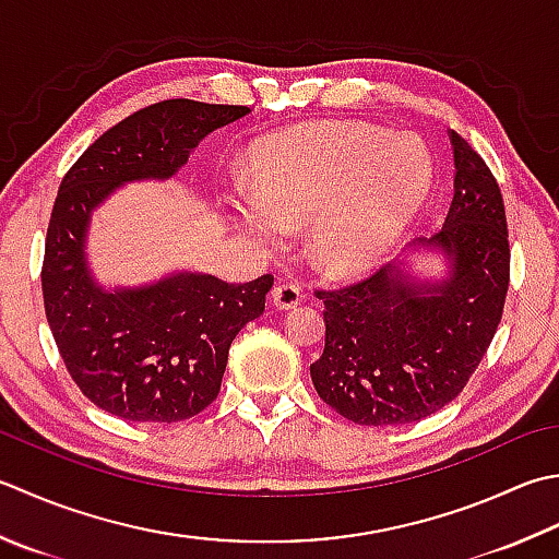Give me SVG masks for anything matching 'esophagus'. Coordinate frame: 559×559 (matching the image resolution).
Listing matches in <instances>:
<instances>
[{"label": "esophagus", "instance_id": "obj_1", "mask_svg": "<svg viewBox=\"0 0 559 559\" xmlns=\"http://www.w3.org/2000/svg\"><path fill=\"white\" fill-rule=\"evenodd\" d=\"M300 300H302V293L298 286H293V283H278V286L271 290V302L276 305L278 310L298 308Z\"/></svg>", "mask_w": 559, "mask_h": 559}]
</instances>
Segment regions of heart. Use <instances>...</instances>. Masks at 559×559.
I'll list each match as a JSON object with an SVG mask.
<instances>
[{
  "mask_svg": "<svg viewBox=\"0 0 559 559\" xmlns=\"http://www.w3.org/2000/svg\"><path fill=\"white\" fill-rule=\"evenodd\" d=\"M254 191L237 221L261 245L310 223L308 249L322 271L354 276L388 254L431 189V159L417 138L358 120H324L259 142Z\"/></svg>",
  "mask_w": 559,
  "mask_h": 559,
  "instance_id": "1",
  "label": "heart"
}]
</instances>
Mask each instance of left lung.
Wrapping results in <instances>:
<instances>
[{
  "label": "left lung",
  "instance_id": "left-lung-1",
  "mask_svg": "<svg viewBox=\"0 0 559 559\" xmlns=\"http://www.w3.org/2000/svg\"><path fill=\"white\" fill-rule=\"evenodd\" d=\"M455 181L441 233L414 247L441 249L448 273L417 281L404 264L324 302V352L310 366L317 395L360 426L412 424L453 402L495 338L509 290L504 199L485 159L451 130Z\"/></svg>",
  "mask_w": 559,
  "mask_h": 559
}]
</instances>
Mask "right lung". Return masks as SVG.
I'll return each mask as SVG.
<instances>
[{
    "instance_id": "add662e5",
    "label": "right lung",
    "mask_w": 559,
    "mask_h": 559,
    "mask_svg": "<svg viewBox=\"0 0 559 559\" xmlns=\"http://www.w3.org/2000/svg\"><path fill=\"white\" fill-rule=\"evenodd\" d=\"M247 106L191 98L140 108L72 164L52 205L43 302L64 368L98 409L128 421L191 419L221 392L229 344L264 312L273 276L225 283L179 271L138 288L104 290L86 264L94 207L118 186L169 179L213 130Z\"/></svg>"
}]
</instances>
